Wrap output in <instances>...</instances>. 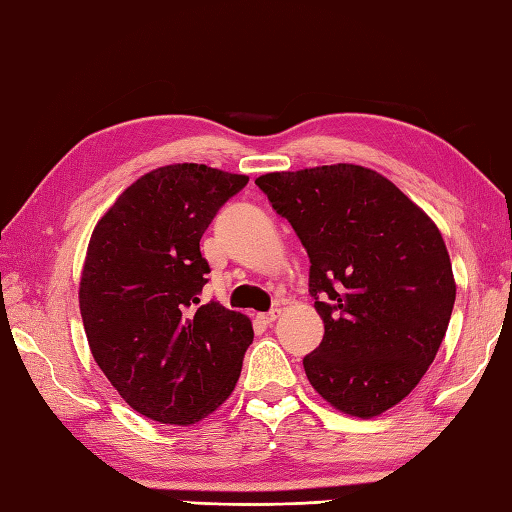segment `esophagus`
<instances>
[{
    "label": "esophagus",
    "instance_id": "esophagus-1",
    "mask_svg": "<svg viewBox=\"0 0 512 512\" xmlns=\"http://www.w3.org/2000/svg\"><path fill=\"white\" fill-rule=\"evenodd\" d=\"M278 316H281V310H272V312H267V314H258V321L263 323V325H272Z\"/></svg>",
    "mask_w": 512,
    "mask_h": 512
}]
</instances>
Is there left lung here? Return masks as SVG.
Listing matches in <instances>:
<instances>
[{
  "instance_id": "1",
  "label": "left lung",
  "mask_w": 512,
  "mask_h": 512,
  "mask_svg": "<svg viewBox=\"0 0 512 512\" xmlns=\"http://www.w3.org/2000/svg\"><path fill=\"white\" fill-rule=\"evenodd\" d=\"M310 256L321 345L303 359L312 388L350 417H379L417 388L446 336L455 276L439 227L361 165L256 178Z\"/></svg>"
}]
</instances>
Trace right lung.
<instances>
[{
  "label": "right lung",
  "mask_w": 512,
  "mask_h": 512,
  "mask_svg": "<svg viewBox=\"0 0 512 512\" xmlns=\"http://www.w3.org/2000/svg\"><path fill=\"white\" fill-rule=\"evenodd\" d=\"M243 173L196 162L133 182L95 225L80 278V312L95 363L129 406L191 426L236 388L252 321L216 301L200 238L247 185Z\"/></svg>",
  "instance_id": "add662e5"
}]
</instances>
